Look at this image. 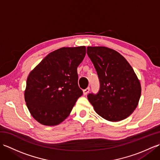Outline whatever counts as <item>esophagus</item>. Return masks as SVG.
Here are the masks:
<instances>
[{
	"mask_svg": "<svg viewBox=\"0 0 160 160\" xmlns=\"http://www.w3.org/2000/svg\"><path fill=\"white\" fill-rule=\"evenodd\" d=\"M89 91H90V87H87V88H86L85 89H84L83 90L84 95H87L88 93L89 92Z\"/></svg>",
	"mask_w": 160,
	"mask_h": 160,
	"instance_id": "34e87169",
	"label": "esophagus"
}]
</instances>
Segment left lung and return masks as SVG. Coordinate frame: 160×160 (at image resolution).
I'll return each instance as SVG.
<instances>
[{
    "mask_svg": "<svg viewBox=\"0 0 160 160\" xmlns=\"http://www.w3.org/2000/svg\"><path fill=\"white\" fill-rule=\"evenodd\" d=\"M87 53L100 81L98 92L88 94V100L105 120L127 118L136 108L141 96L140 81L132 68L121 54L107 47H88Z\"/></svg>",
    "mask_w": 160,
    "mask_h": 160,
    "instance_id": "left-lung-1",
    "label": "left lung"
}]
</instances>
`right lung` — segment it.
Here are the masks:
<instances>
[{"label":"right lung","instance_id":"1","mask_svg":"<svg viewBox=\"0 0 160 160\" xmlns=\"http://www.w3.org/2000/svg\"><path fill=\"white\" fill-rule=\"evenodd\" d=\"M86 47H62L48 54L27 80L25 100L33 118L47 126L59 124L69 116L83 94L77 68Z\"/></svg>","mask_w":160,"mask_h":160}]
</instances>
